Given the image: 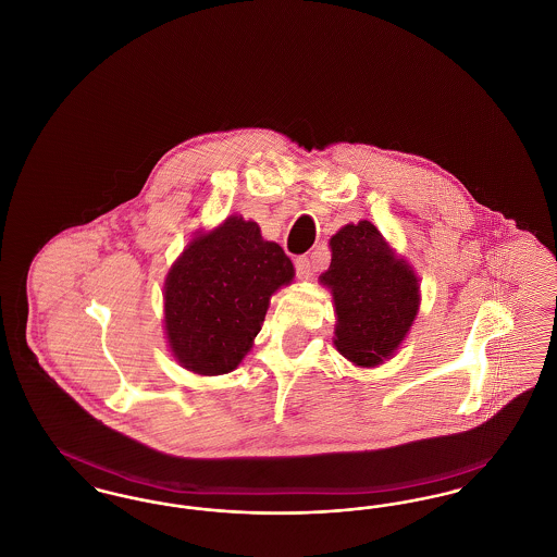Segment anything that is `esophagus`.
I'll use <instances>...</instances> for the list:
<instances>
[{
	"instance_id": "1",
	"label": "esophagus",
	"mask_w": 557,
	"mask_h": 557,
	"mask_svg": "<svg viewBox=\"0 0 557 557\" xmlns=\"http://www.w3.org/2000/svg\"><path fill=\"white\" fill-rule=\"evenodd\" d=\"M294 267H296V275L300 280H309V275H311V261H309V257H298L294 261Z\"/></svg>"
}]
</instances>
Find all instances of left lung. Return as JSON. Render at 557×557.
I'll return each instance as SVG.
<instances>
[{
  "label": "left lung",
  "instance_id": "1",
  "mask_svg": "<svg viewBox=\"0 0 557 557\" xmlns=\"http://www.w3.org/2000/svg\"><path fill=\"white\" fill-rule=\"evenodd\" d=\"M330 248L319 284L334 296V345L355 366L375 368L395 355L418 315L420 280L370 221L345 225Z\"/></svg>",
  "mask_w": 557,
  "mask_h": 557
}]
</instances>
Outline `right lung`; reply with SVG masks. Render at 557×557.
I'll list each match as a JSON object with an SVG mask.
<instances>
[{
	"instance_id": "add662e5",
	"label": "right lung",
	"mask_w": 557,
	"mask_h": 557,
	"mask_svg": "<svg viewBox=\"0 0 557 557\" xmlns=\"http://www.w3.org/2000/svg\"><path fill=\"white\" fill-rule=\"evenodd\" d=\"M294 277L280 244L255 221L227 216L198 234L164 282V330L173 357L200 375L236 370L265 321L269 300Z\"/></svg>"
}]
</instances>
